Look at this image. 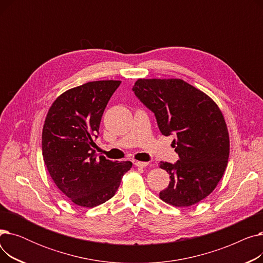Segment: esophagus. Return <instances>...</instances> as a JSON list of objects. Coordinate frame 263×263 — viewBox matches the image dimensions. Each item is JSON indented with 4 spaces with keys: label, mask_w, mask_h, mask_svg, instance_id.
I'll return each mask as SVG.
<instances>
[{
    "label": "esophagus",
    "mask_w": 263,
    "mask_h": 263,
    "mask_svg": "<svg viewBox=\"0 0 263 263\" xmlns=\"http://www.w3.org/2000/svg\"><path fill=\"white\" fill-rule=\"evenodd\" d=\"M134 165L136 167H146L148 163L147 162H140V161H135L134 162Z\"/></svg>",
    "instance_id": "esophagus-1"
}]
</instances>
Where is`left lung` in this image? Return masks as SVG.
<instances>
[{"label": "left lung", "instance_id": "1", "mask_svg": "<svg viewBox=\"0 0 263 263\" xmlns=\"http://www.w3.org/2000/svg\"><path fill=\"white\" fill-rule=\"evenodd\" d=\"M139 99L156 115L163 135H176V164L160 162L171 177L160 198L177 208L209 196L222 179L229 158V133L222 110L210 97L181 79H139Z\"/></svg>", "mask_w": 263, "mask_h": 263}]
</instances>
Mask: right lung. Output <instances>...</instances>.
<instances>
[{
	"label": "right lung",
	"mask_w": 263,
	"mask_h": 263,
	"mask_svg": "<svg viewBox=\"0 0 263 263\" xmlns=\"http://www.w3.org/2000/svg\"><path fill=\"white\" fill-rule=\"evenodd\" d=\"M121 81H92L60 95L43 128V157L59 190L74 204L93 208L112 198L130 161L97 158L93 136L110 97Z\"/></svg>",
	"instance_id": "obj_1"
}]
</instances>
